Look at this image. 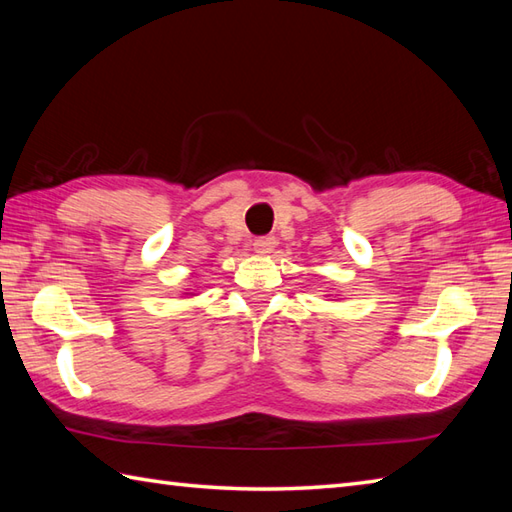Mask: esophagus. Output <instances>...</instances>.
Masks as SVG:
<instances>
[{
    "label": "esophagus",
    "mask_w": 512,
    "mask_h": 512,
    "mask_svg": "<svg viewBox=\"0 0 512 512\" xmlns=\"http://www.w3.org/2000/svg\"><path fill=\"white\" fill-rule=\"evenodd\" d=\"M275 246H277L275 237H257L255 242H253V250H255L259 257H266V255L273 253Z\"/></svg>",
    "instance_id": "obj_1"
}]
</instances>
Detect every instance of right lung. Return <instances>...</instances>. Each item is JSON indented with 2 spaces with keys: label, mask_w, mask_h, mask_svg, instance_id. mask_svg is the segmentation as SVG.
Wrapping results in <instances>:
<instances>
[{
  "label": "right lung",
  "mask_w": 512,
  "mask_h": 512,
  "mask_svg": "<svg viewBox=\"0 0 512 512\" xmlns=\"http://www.w3.org/2000/svg\"><path fill=\"white\" fill-rule=\"evenodd\" d=\"M198 295V292H191L189 288H187V292H182V299H191V297H195Z\"/></svg>",
  "instance_id": "1"
}]
</instances>
